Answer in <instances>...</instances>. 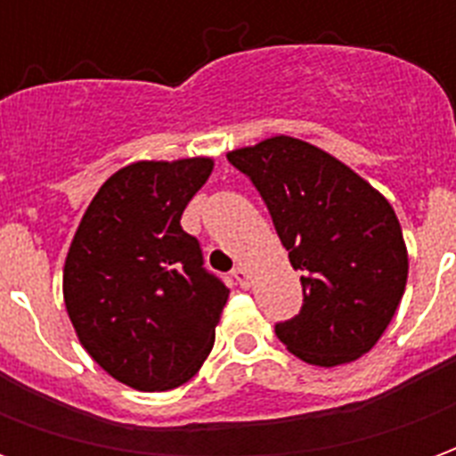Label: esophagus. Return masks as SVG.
<instances>
[{
  "label": "esophagus",
  "mask_w": 456,
  "mask_h": 456,
  "mask_svg": "<svg viewBox=\"0 0 456 456\" xmlns=\"http://www.w3.org/2000/svg\"><path fill=\"white\" fill-rule=\"evenodd\" d=\"M232 278H234V283H237V286H241V288L248 286V273L244 266L232 268Z\"/></svg>",
  "instance_id": "obj_1"
}]
</instances>
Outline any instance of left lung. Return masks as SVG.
Masks as SVG:
<instances>
[{
  "instance_id": "left-lung-1",
  "label": "left lung",
  "mask_w": 456,
  "mask_h": 456,
  "mask_svg": "<svg viewBox=\"0 0 456 456\" xmlns=\"http://www.w3.org/2000/svg\"><path fill=\"white\" fill-rule=\"evenodd\" d=\"M266 202L303 305L276 322L288 352L317 366L359 359L395 315L408 254L395 212L342 160L290 136L227 153Z\"/></svg>"
}]
</instances>
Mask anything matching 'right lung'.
<instances>
[{"label":"right lung","instance_id":"1","mask_svg":"<svg viewBox=\"0 0 456 456\" xmlns=\"http://www.w3.org/2000/svg\"><path fill=\"white\" fill-rule=\"evenodd\" d=\"M212 173L209 159L141 160L114 173L85 212L65 258L63 296L80 342L117 381L168 391L215 344L224 281L180 227Z\"/></svg>","mask_w":456,"mask_h":456}]
</instances>
